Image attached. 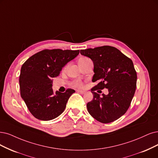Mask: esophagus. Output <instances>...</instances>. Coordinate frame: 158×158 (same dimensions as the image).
I'll use <instances>...</instances> for the list:
<instances>
[{"mask_svg": "<svg viewBox=\"0 0 158 158\" xmlns=\"http://www.w3.org/2000/svg\"><path fill=\"white\" fill-rule=\"evenodd\" d=\"M77 92H78V93H80V94H84V93H85V91H84V90H77Z\"/></svg>", "mask_w": 158, "mask_h": 158, "instance_id": "obj_1", "label": "esophagus"}]
</instances>
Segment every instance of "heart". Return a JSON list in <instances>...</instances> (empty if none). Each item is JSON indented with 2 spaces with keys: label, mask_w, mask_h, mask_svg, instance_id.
Returning a JSON list of instances; mask_svg holds the SVG:
<instances>
[{
  "label": "heart",
  "mask_w": 158,
  "mask_h": 158,
  "mask_svg": "<svg viewBox=\"0 0 158 158\" xmlns=\"http://www.w3.org/2000/svg\"><path fill=\"white\" fill-rule=\"evenodd\" d=\"M85 58H81L79 60H83V59H85ZM73 86L75 87H78V88H81V87H83V84L82 82H81V81H77L73 83Z\"/></svg>",
  "instance_id": "obj_1"
}]
</instances>
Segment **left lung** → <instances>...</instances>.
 Returning <instances> with one entry per match:
<instances>
[{"instance_id": "left-lung-1", "label": "left lung", "mask_w": 158, "mask_h": 158, "mask_svg": "<svg viewBox=\"0 0 158 158\" xmlns=\"http://www.w3.org/2000/svg\"><path fill=\"white\" fill-rule=\"evenodd\" d=\"M80 53L92 60V81L98 82L91 89L93 100L86 104L89 114L104 124L117 120L127 111L135 92L137 73L132 60L107 45L81 50ZM105 88L108 89L107 95L100 97L95 92Z\"/></svg>"}]
</instances>
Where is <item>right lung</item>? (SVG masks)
<instances>
[{"label": "right lung", "instance_id": "obj_1", "mask_svg": "<svg viewBox=\"0 0 158 158\" xmlns=\"http://www.w3.org/2000/svg\"><path fill=\"white\" fill-rule=\"evenodd\" d=\"M79 50L45 49L31 56L23 64L19 76L21 96L31 114L40 120H51L61 114L75 90L64 93L52 89V78L77 56Z\"/></svg>", "mask_w": 158, "mask_h": 158}]
</instances>
